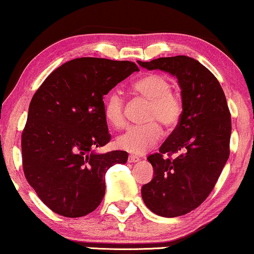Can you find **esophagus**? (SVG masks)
<instances>
[{"label":"esophagus","instance_id":"esophagus-1","mask_svg":"<svg viewBox=\"0 0 254 254\" xmlns=\"http://www.w3.org/2000/svg\"><path fill=\"white\" fill-rule=\"evenodd\" d=\"M139 160H140V159L137 158V156H134V155L128 156V162H132V164H133V162H137Z\"/></svg>","mask_w":254,"mask_h":254}]
</instances>
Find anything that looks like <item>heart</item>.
Wrapping results in <instances>:
<instances>
[{
    "instance_id": "heart-1",
    "label": "heart",
    "mask_w": 254,
    "mask_h": 254,
    "mask_svg": "<svg viewBox=\"0 0 254 254\" xmlns=\"http://www.w3.org/2000/svg\"><path fill=\"white\" fill-rule=\"evenodd\" d=\"M171 89V81L161 74H148L133 84L134 93L148 101L145 119L149 122L127 128L118 136V148L141 155L160 139L161 127L156 121L166 128L177 126L183 114V101ZM103 114L112 127L124 126L125 100L118 90H113L105 98Z\"/></svg>"
}]
</instances>
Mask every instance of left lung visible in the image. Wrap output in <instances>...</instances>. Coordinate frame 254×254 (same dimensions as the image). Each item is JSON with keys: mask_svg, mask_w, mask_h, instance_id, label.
Wrapping results in <instances>:
<instances>
[{"mask_svg": "<svg viewBox=\"0 0 254 254\" xmlns=\"http://www.w3.org/2000/svg\"><path fill=\"white\" fill-rule=\"evenodd\" d=\"M178 79L183 100L179 124L159 153L147 158L154 177L143 185V202L165 218L187 214L205 201L230 156L232 125L224 90L199 61L185 55L137 61ZM172 154H178L171 158Z\"/></svg>", "mask_w": 254, "mask_h": 254, "instance_id": "obj_1", "label": "left lung"}]
</instances>
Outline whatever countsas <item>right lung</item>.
Here are the masks:
<instances>
[{
    "label": "right lung",
    "mask_w": 254,
    "mask_h": 254,
    "mask_svg": "<svg viewBox=\"0 0 254 254\" xmlns=\"http://www.w3.org/2000/svg\"><path fill=\"white\" fill-rule=\"evenodd\" d=\"M139 71L129 61L80 58L53 71L34 94L22 132L24 177L55 213L79 218L93 212L105 196V174L128 154H99L111 141L103 96Z\"/></svg>",
    "instance_id": "obj_1"
}]
</instances>
